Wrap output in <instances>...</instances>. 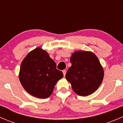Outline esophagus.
I'll use <instances>...</instances> for the list:
<instances>
[{"mask_svg": "<svg viewBox=\"0 0 123 123\" xmlns=\"http://www.w3.org/2000/svg\"><path fill=\"white\" fill-rule=\"evenodd\" d=\"M66 72H67L66 70H65V69L62 71V73H63V74H64V77L65 76V74H66Z\"/></svg>", "mask_w": 123, "mask_h": 123, "instance_id": "1", "label": "esophagus"}]
</instances>
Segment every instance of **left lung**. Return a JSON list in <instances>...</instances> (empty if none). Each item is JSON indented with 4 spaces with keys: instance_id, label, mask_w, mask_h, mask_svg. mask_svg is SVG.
<instances>
[{
    "instance_id": "left-lung-1",
    "label": "left lung",
    "mask_w": 123,
    "mask_h": 123,
    "mask_svg": "<svg viewBox=\"0 0 123 123\" xmlns=\"http://www.w3.org/2000/svg\"><path fill=\"white\" fill-rule=\"evenodd\" d=\"M71 67L65 75L75 93L87 96L101 84L104 70L97 56L91 52L77 51L70 58Z\"/></svg>"
}]
</instances>
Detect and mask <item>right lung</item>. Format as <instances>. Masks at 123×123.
I'll use <instances>...</instances> for the list:
<instances>
[{
    "instance_id": "add662e5",
    "label": "right lung",
    "mask_w": 123,
    "mask_h": 123,
    "mask_svg": "<svg viewBox=\"0 0 123 123\" xmlns=\"http://www.w3.org/2000/svg\"><path fill=\"white\" fill-rule=\"evenodd\" d=\"M62 77V72L56 69L54 60L40 48L32 50L24 59L19 75L25 90L42 99L50 96L55 85Z\"/></svg>"
}]
</instances>
